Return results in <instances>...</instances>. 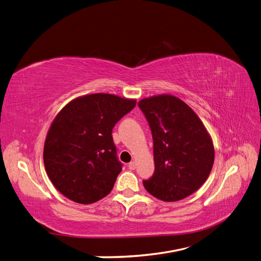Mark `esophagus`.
<instances>
[{
    "label": "esophagus",
    "mask_w": 261,
    "mask_h": 261,
    "mask_svg": "<svg viewBox=\"0 0 261 261\" xmlns=\"http://www.w3.org/2000/svg\"><path fill=\"white\" fill-rule=\"evenodd\" d=\"M137 167V163L135 161H132L129 164H128V169L129 170H135Z\"/></svg>",
    "instance_id": "1"
}]
</instances>
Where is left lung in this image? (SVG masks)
I'll list each match as a JSON object with an SVG mask.
<instances>
[{
    "label": "left lung",
    "mask_w": 261,
    "mask_h": 261,
    "mask_svg": "<svg viewBox=\"0 0 261 261\" xmlns=\"http://www.w3.org/2000/svg\"><path fill=\"white\" fill-rule=\"evenodd\" d=\"M152 133L154 173L143 180L146 191L163 201H177L208 178L215 148L208 130L191 107L172 94L138 102Z\"/></svg>",
    "instance_id": "left-lung-1"
}]
</instances>
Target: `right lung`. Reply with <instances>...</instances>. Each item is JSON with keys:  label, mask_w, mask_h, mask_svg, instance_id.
Listing matches in <instances>:
<instances>
[{"label": "right lung", "mask_w": 261, "mask_h": 261, "mask_svg": "<svg viewBox=\"0 0 261 261\" xmlns=\"http://www.w3.org/2000/svg\"><path fill=\"white\" fill-rule=\"evenodd\" d=\"M135 106L134 99L92 93L68 102L55 116L43 162L52 184L66 198L89 204L112 191L122 171L112 129Z\"/></svg>", "instance_id": "obj_1"}]
</instances>
